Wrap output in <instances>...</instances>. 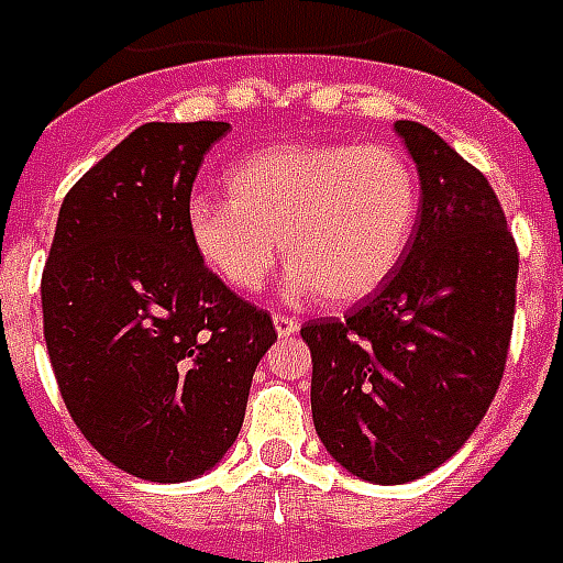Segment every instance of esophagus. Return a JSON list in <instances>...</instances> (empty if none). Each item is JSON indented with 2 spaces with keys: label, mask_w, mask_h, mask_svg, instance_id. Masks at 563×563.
Instances as JSON below:
<instances>
[{
  "label": "esophagus",
  "mask_w": 563,
  "mask_h": 563,
  "mask_svg": "<svg viewBox=\"0 0 563 563\" xmlns=\"http://www.w3.org/2000/svg\"><path fill=\"white\" fill-rule=\"evenodd\" d=\"M273 324H275V333H278V336H282V339L294 336V333L300 330V324H297L294 318H285V314H275Z\"/></svg>",
  "instance_id": "34e87169"
}]
</instances>
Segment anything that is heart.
<instances>
[{
  "label": "heart",
  "instance_id": "heart-1",
  "mask_svg": "<svg viewBox=\"0 0 563 563\" xmlns=\"http://www.w3.org/2000/svg\"><path fill=\"white\" fill-rule=\"evenodd\" d=\"M230 199L197 197L187 236L236 294H257L285 254L288 297L352 306L388 282L416 236L421 187L394 145H285L227 173Z\"/></svg>",
  "mask_w": 563,
  "mask_h": 563
}]
</instances>
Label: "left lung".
Returning a JSON list of instances; mask_svg holds the SVG:
<instances>
[{
	"instance_id": "left-lung-1",
	"label": "left lung",
	"mask_w": 563,
	"mask_h": 563,
	"mask_svg": "<svg viewBox=\"0 0 563 563\" xmlns=\"http://www.w3.org/2000/svg\"><path fill=\"white\" fill-rule=\"evenodd\" d=\"M421 185L416 236L345 318H318L312 421L339 466L376 485L445 464L488 412L516 314L518 251L488 178L416 121H397Z\"/></svg>"
}]
</instances>
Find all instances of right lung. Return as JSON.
<instances>
[{"label":"right lung","instance_id":"add662e5","mask_svg":"<svg viewBox=\"0 0 563 563\" xmlns=\"http://www.w3.org/2000/svg\"><path fill=\"white\" fill-rule=\"evenodd\" d=\"M224 121L145 123L78 178L42 275L59 394L90 445L123 473L187 482L224 461L273 318L187 236L202 157Z\"/></svg>","mask_w":563,"mask_h":563}]
</instances>
